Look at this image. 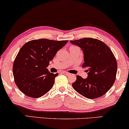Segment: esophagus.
Wrapping results in <instances>:
<instances>
[{
	"label": "esophagus",
	"instance_id": "34e87169",
	"mask_svg": "<svg viewBox=\"0 0 129 129\" xmlns=\"http://www.w3.org/2000/svg\"><path fill=\"white\" fill-rule=\"evenodd\" d=\"M62 73L64 74H65V75H70V73H68V72H65V71H64V72H63Z\"/></svg>",
	"mask_w": 129,
	"mask_h": 129
}]
</instances>
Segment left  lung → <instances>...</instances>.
Instances as JSON below:
<instances>
[{
  "instance_id": "1",
  "label": "left lung",
  "mask_w": 129,
  "mask_h": 129,
  "mask_svg": "<svg viewBox=\"0 0 129 129\" xmlns=\"http://www.w3.org/2000/svg\"><path fill=\"white\" fill-rule=\"evenodd\" d=\"M70 42L83 51L82 67L87 68L88 72L86 79L76 76L72 84L73 88L87 99H97L104 95L116 79L118 65L111 50L103 42L94 38H85Z\"/></svg>"
}]
</instances>
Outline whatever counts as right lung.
Masks as SVG:
<instances>
[{
  "label": "right lung",
  "mask_w": 129,
  "mask_h": 129,
  "mask_svg": "<svg viewBox=\"0 0 129 129\" xmlns=\"http://www.w3.org/2000/svg\"><path fill=\"white\" fill-rule=\"evenodd\" d=\"M68 42L40 39L23 45L14 59L13 72L15 84L24 94L39 98L51 90L58 74L50 73L47 67Z\"/></svg>",
  "instance_id": "right-lung-1"
}]
</instances>
